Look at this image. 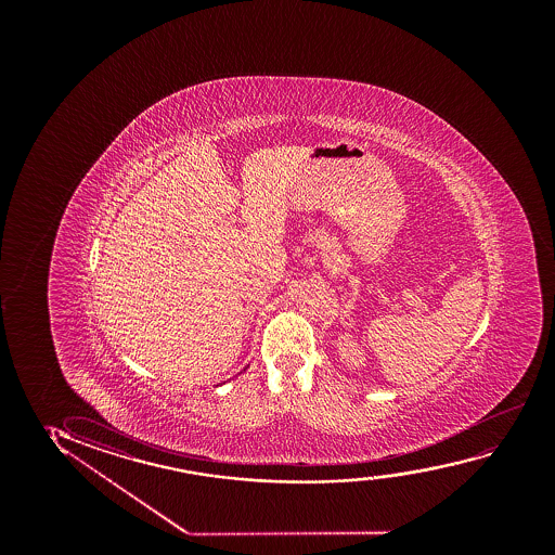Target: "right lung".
I'll return each instance as SVG.
<instances>
[{"label":"right lung","mask_w":555,"mask_h":555,"mask_svg":"<svg viewBox=\"0 0 555 555\" xmlns=\"http://www.w3.org/2000/svg\"><path fill=\"white\" fill-rule=\"evenodd\" d=\"M244 370H246V367H244ZM216 387H218V385H216Z\"/></svg>","instance_id":"add662e5"}]
</instances>
